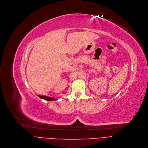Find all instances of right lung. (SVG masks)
I'll return each instance as SVG.
<instances>
[{
    "mask_svg": "<svg viewBox=\"0 0 148 148\" xmlns=\"http://www.w3.org/2000/svg\"><path fill=\"white\" fill-rule=\"evenodd\" d=\"M39 97L41 98V99H45L46 101H57V99H55V98L51 97H49L46 96H38Z\"/></svg>",
    "mask_w": 148,
    "mask_h": 148,
    "instance_id": "right-lung-1",
    "label": "right lung"
}]
</instances>
